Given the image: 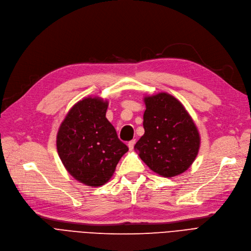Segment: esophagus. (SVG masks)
<instances>
[{"label":"esophagus","instance_id":"esophagus-1","mask_svg":"<svg viewBox=\"0 0 251 251\" xmlns=\"http://www.w3.org/2000/svg\"><path fill=\"white\" fill-rule=\"evenodd\" d=\"M134 145H135V140H132V141H130L128 143V148H129V150H132L133 148H134Z\"/></svg>","mask_w":251,"mask_h":251}]
</instances>
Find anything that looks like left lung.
<instances>
[{
  "mask_svg": "<svg viewBox=\"0 0 251 251\" xmlns=\"http://www.w3.org/2000/svg\"><path fill=\"white\" fill-rule=\"evenodd\" d=\"M145 134L134 149L156 174L172 178L187 171L198 156L201 137L181 102L168 93L144 98Z\"/></svg>",
  "mask_w": 251,
  "mask_h": 251,
  "instance_id": "left-lung-1",
  "label": "left lung"
}]
</instances>
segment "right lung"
Returning a JSON list of instances; mask_svg holds the SVG:
<instances>
[{
	"label": "right lung",
	"mask_w": 251,
	"mask_h": 251,
	"mask_svg": "<svg viewBox=\"0 0 251 251\" xmlns=\"http://www.w3.org/2000/svg\"><path fill=\"white\" fill-rule=\"evenodd\" d=\"M108 102L87 97L74 104L57 134V149L65 169L91 187L105 184L128 147L106 119Z\"/></svg>",
	"instance_id": "right-lung-1"
}]
</instances>
